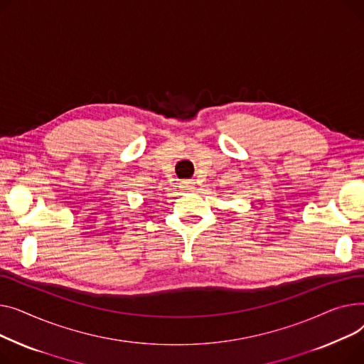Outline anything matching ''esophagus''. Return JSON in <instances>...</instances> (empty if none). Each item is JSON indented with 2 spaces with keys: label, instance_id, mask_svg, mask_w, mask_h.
<instances>
[{
  "label": "esophagus",
  "instance_id": "obj_1",
  "mask_svg": "<svg viewBox=\"0 0 364 364\" xmlns=\"http://www.w3.org/2000/svg\"><path fill=\"white\" fill-rule=\"evenodd\" d=\"M182 188L185 189V191H192L196 188V182H192V181H185V182H182Z\"/></svg>",
  "mask_w": 364,
  "mask_h": 364
}]
</instances>
